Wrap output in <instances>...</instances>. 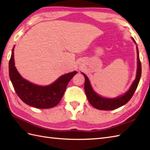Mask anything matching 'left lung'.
<instances>
[{"instance_id":"left-lung-1","label":"left lung","mask_w":150,"mask_h":150,"mask_svg":"<svg viewBox=\"0 0 150 150\" xmlns=\"http://www.w3.org/2000/svg\"><path fill=\"white\" fill-rule=\"evenodd\" d=\"M135 43V40L132 39ZM137 71L136 79L132 85L130 87L129 90L126 94L121 97H119L115 98H106L98 95L92 89L90 82H89L87 76L82 73L85 77L84 83V90L86 95L88 99V101L94 108L100 110H113L121 107L123 105L126 104L131 99L134 94L138 86L140 79L141 77V62L139 59V53L138 47L137 46Z\"/></svg>"}]
</instances>
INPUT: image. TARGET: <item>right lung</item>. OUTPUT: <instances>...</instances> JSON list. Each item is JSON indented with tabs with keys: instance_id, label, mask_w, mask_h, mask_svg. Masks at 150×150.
I'll use <instances>...</instances> for the list:
<instances>
[{
	"instance_id": "right-lung-1",
	"label": "right lung",
	"mask_w": 150,
	"mask_h": 150,
	"mask_svg": "<svg viewBox=\"0 0 150 150\" xmlns=\"http://www.w3.org/2000/svg\"><path fill=\"white\" fill-rule=\"evenodd\" d=\"M13 52L14 47L9 62V74L18 97L24 103L36 108L48 109L57 106L62 99L69 82L77 72L64 75L50 86H39L25 80L19 74L15 66Z\"/></svg>"
}]
</instances>
